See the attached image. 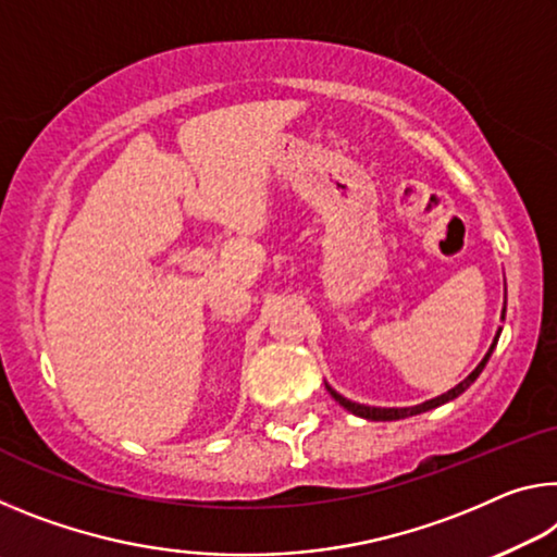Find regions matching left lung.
<instances>
[{
    "label": "left lung",
    "mask_w": 557,
    "mask_h": 557,
    "mask_svg": "<svg viewBox=\"0 0 557 557\" xmlns=\"http://www.w3.org/2000/svg\"><path fill=\"white\" fill-rule=\"evenodd\" d=\"M503 314H506V307H503ZM498 337H500V330H498V334H496V339H493V344H491V349L485 351V357L481 359V364L473 369V372L463 379L461 384H456L454 389H448L446 394H441V396H436V399H429V401H423V404H419V406H406V409H379V406H364V404H357V401H349V399H344L342 394H337L332 389L330 384H326V392H330L332 396H334V401H339L344 409L347 411H351V413H357V417H361V419H369V421H396V419H406V417H417V413H423V411H431V409H436V406H441V404H446V401H451V399H456L458 394H463L466 389H469V386L475 382V379H479V374L483 372V367H485V361L491 359V355H493V349H496V342H498Z\"/></svg>",
    "instance_id": "8db88e82"
}]
</instances>
